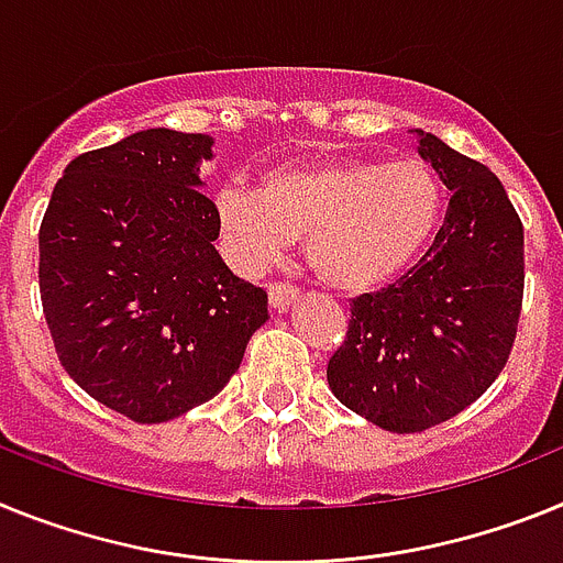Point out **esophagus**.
Listing matches in <instances>:
<instances>
[{"label":"esophagus","instance_id":"34e87169","mask_svg":"<svg viewBox=\"0 0 563 563\" xmlns=\"http://www.w3.org/2000/svg\"><path fill=\"white\" fill-rule=\"evenodd\" d=\"M297 297H300V288H297L295 283L275 280L268 286V302H272V309L275 311H286Z\"/></svg>","mask_w":563,"mask_h":563}]
</instances>
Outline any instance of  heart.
Returning <instances> with one entry per match:
<instances>
[{
	"instance_id": "obj_1",
	"label": "heart",
	"mask_w": 563,
	"mask_h": 563,
	"mask_svg": "<svg viewBox=\"0 0 563 563\" xmlns=\"http://www.w3.org/2000/svg\"><path fill=\"white\" fill-rule=\"evenodd\" d=\"M442 187L419 161L320 158L268 169L261 189L214 195V221L229 257L246 272L272 266L306 234L320 280L368 291L417 261L437 232Z\"/></svg>"
}]
</instances>
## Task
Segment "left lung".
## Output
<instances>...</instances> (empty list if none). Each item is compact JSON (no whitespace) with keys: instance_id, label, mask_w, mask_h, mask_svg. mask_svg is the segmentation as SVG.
<instances>
[{"instance_id":"1","label":"left lung","mask_w":563,"mask_h":563,"mask_svg":"<svg viewBox=\"0 0 563 563\" xmlns=\"http://www.w3.org/2000/svg\"><path fill=\"white\" fill-rule=\"evenodd\" d=\"M419 153L451 189L437 241L397 283L351 302L329 388L394 433L462 413L501 374L525 297V227L485 164L419 130Z\"/></svg>"}]
</instances>
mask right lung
Instances as JSON below:
<instances>
[{"instance_id":"add662e5","label":"right lung","mask_w":563,"mask_h":563,"mask_svg":"<svg viewBox=\"0 0 563 563\" xmlns=\"http://www.w3.org/2000/svg\"><path fill=\"white\" fill-rule=\"evenodd\" d=\"M203 133L141 130L67 164L38 229V291L58 363L141 424L212 399L268 320L261 286L214 252Z\"/></svg>"}]
</instances>
